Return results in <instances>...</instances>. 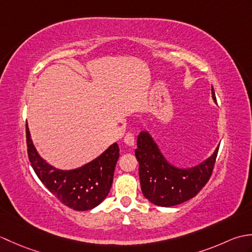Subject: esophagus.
<instances>
[{"label": "esophagus", "mask_w": 252, "mask_h": 252, "mask_svg": "<svg viewBox=\"0 0 252 252\" xmlns=\"http://www.w3.org/2000/svg\"><path fill=\"white\" fill-rule=\"evenodd\" d=\"M125 143L126 144V145H129V146L134 145V144H135L134 134H133V133H131V132L126 133V136H125Z\"/></svg>", "instance_id": "esophagus-1"}]
</instances>
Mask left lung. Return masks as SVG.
Returning <instances> with one entry per match:
<instances>
[{"mask_svg":"<svg viewBox=\"0 0 252 252\" xmlns=\"http://www.w3.org/2000/svg\"><path fill=\"white\" fill-rule=\"evenodd\" d=\"M212 98L217 103L211 89ZM135 157L140 164L141 189L143 195L159 207H171L191 199L207 184L212 174L219 146L205 161L191 168H178L169 163L147 131L137 136Z\"/></svg>","mask_w":252,"mask_h":252,"instance_id":"left-lung-1","label":"left lung"}]
</instances>
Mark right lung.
<instances>
[{"label": "right lung", "instance_id": "obj_1", "mask_svg": "<svg viewBox=\"0 0 252 252\" xmlns=\"http://www.w3.org/2000/svg\"><path fill=\"white\" fill-rule=\"evenodd\" d=\"M27 152L31 167L43 185L63 205L77 211L98 206L108 195L119 158L117 143L92 161L73 170H60L40 157L26 125Z\"/></svg>", "mask_w": 252, "mask_h": 252}]
</instances>
